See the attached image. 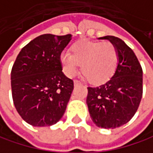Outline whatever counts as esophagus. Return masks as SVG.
I'll return each mask as SVG.
<instances>
[{"instance_id": "obj_1", "label": "esophagus", "mask_w": 153, "mask_h": 153, "mask_svg": "<svg viewBox=\"0 0 153 153\" xmlns=\"http://www.w3.org/2000/svg\"><path fill=\"white\" fill-rule=\"evenodd\" d=\"M73 83H74V85H78V84L81 83V82L78 81V80H74V81H73Z\"/></svg>"}]
</instances>
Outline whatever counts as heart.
Masks as SVG:
<instances>
[{
  "label": "heart",
  "instance_id": "heart-1",
  "mask_svg": "<svg viewBox=\"0 0 153 153\" xmlns=\"http://www.w3.org/2000/svg\"><path fill=\"white\" fill-rule=\"evenodd\" d=\"M118 51L110 42L79 41L71 46V53L62 52L60 56L64 74L73 77L79 64L90 83L100 84L108 81L118 64Z\"/></svg>",
  "mask_w": 153,
  "mask_h": 153
}]
</instances>
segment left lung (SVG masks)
<instances>
[{
	"label": "left lung",
	"mask_w": 153,
	"mask_h": 153,
	"mask_svg": "<svg viewBox=\"0 0 153 153\" xmlns=\"http://www.w3.org/2000/svg\"><path fill=\"white\" fill-rule=\"evenodd\" d=\"M114 44L118 64L114 75L102 85L88 87L87 105L93 123L114 129L129 122L136 113L143 96V69L134 51L120 38L100 37Z\"/></svg>",
	"instance_id": "obj_1"
}]
</instances>
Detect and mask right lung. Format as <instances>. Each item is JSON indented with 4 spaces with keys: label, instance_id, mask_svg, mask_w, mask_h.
<instances>
[{
    "label": "right lung",
    "instance_id": "right-lung-1",
    "mask_svg": "<svg viewBox=\"0 0 153 153\" xmlns=\"http://www.w3.org/2000/svg\"><path fill=\"white\" fill-rule=\"evenodd\" d=\"M71 35H41L26 45L11 69L14 106L24 121L33 126H50L63 116L72 80L62 72L60 56Z\"/></svg>",
    "mask_w": 153,
    "mask_h": 153
}]
</instances>
